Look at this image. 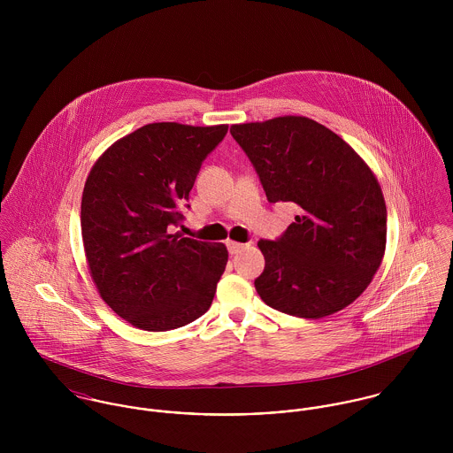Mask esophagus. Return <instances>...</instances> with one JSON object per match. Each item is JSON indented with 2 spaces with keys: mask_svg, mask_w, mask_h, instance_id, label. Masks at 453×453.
<instances>
[{
  "mask_svg": "<svg viewBox=\"0 0 453 453\" xmlns=\"http://www.w3.org/2000/svg\"><path fill=\"white\" fill-rule=\"evenodd\" d=\"M226 248H228V253H230V255H237V253H239V251H242L246 246H244V244H241V242L228 241V242H226Z\"/></svg>",
  "mask_w": 453,
  "mask_h": 453,
  "instance_id": "obj_1",
  "label": "esophagus"
}]
</instances>
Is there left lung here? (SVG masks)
I'll use <instances>...</instances> for the list:
<instances>
[{"instance_id": "1", "label": "left lung", "mask_w": 453, "mask_h": 453, "mask_svg": "<svg viewBox=\"0 0 453 453\" xmlns=\"http://www.w3.org/2000/svg\"><path fill=\"white\" fill-rule=\"evenodd\" d=\"M268 202L298 205L275 241H259L261 300L284 314L321 319L350 305L379 270L388 235L380 185L333 130L305 117L232 126Z\"/></svg>"}]
</instances>
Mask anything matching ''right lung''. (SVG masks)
<instances>
[{
	"label": "right lung",
	"mask_w": 453,
	"mask_h": 453,
	"mask_svg": "<svg viewBox=\"0 0 453 453\" xmlns=\"http://www.w3.org/2000/svg\"><path fill=\"white\" fill-rule=\"evenodd\" d=\"M228 126L148 124L110 146L81 196V237L101 298L127 323L169 331L212 303L228 251L173 234L180 205ZM190 207L188 203H185Z\"/></svg>",
	"instance_id": "1"
}]
</instances>
